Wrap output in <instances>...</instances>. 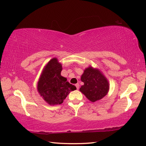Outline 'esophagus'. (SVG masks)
Masks as SVG:
<instances>
[{"label":"esophagus","instance_id":"obj_1","mask_svg":"<svg viewBox=\"0 0 146 146\" xmlns=\"http://www.w3.org/2000/svg\"><path fill=\"white\" fill-rule=\"evenodd\" d=\"M76 86L77 90H79V84H78V83L76 84Z\"/></svg>","mask_w":146,"mask_h":146}]
</instances>
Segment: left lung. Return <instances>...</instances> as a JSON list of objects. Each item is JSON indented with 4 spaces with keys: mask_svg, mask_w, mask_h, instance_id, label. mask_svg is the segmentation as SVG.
Returning a JSON list of instances; mask_svg holds the SVG:
<instances>
[{
    "mask_svg": "<svg viewBox=\"0 0 146 146\" xmlns=\"http://www.w3.org/2000/svg\"><path fill=\"white\" fill-rule=\"evenodd\" d=\"M84 85L80 88L81 92L92 102H96L107 95L109 82L98 69L89 67L84 70L81 76Z\"/></svg>",
    "mask_w": 146,
    "mask_h": 146,
    "instance_id": "left-lung-1",
    "label": "left lung"
}]
</instances>
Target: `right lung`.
<instances>
[{"label":"right lung","instance_id":"add662e5","mask_svg":"<svg viewBox=\"0 0 146 146\" xmlns=\"http://www.w3.org/2000/svg\"><path fill=\"white\" fill-rule=\"evenodd\" d=\"M62 70V65L54 58L46 65L38 82V92L50 105L62 104L70 92L76 90L61 76Z\"/></svg>","mask_w":146,"mask_h":146}]
</instances>
